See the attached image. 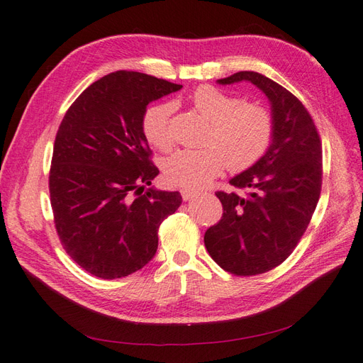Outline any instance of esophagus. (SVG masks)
Wrapping results in <instances>:
<instances>
[{"mask_svg": "<svg viewBox=\"0 0 363 363\" xmlns=\"http://www.w3.org/2000/svg\"><path fill=\"white\" fill-rule=\"evenodd\" d=\"M180 194H182V199L184 201H189V200H192V199H195V196H196V192H194L191 189H182Z\"/></svg>", "mask_w": 363, "mask_h": 363, "instance_id": "esophagus-1", "label": "esophagus"}]
</instances>
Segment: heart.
<instances>
[{
	"label": "heart",
	"mask_w": 363,
	"mask_h": 363,
	"mask_svg": "<svg viewBox=\"0 0 363 363\" xmlns=\"http://www.w3.org/2000/svg\"><path fill=\"white\" fill-rule=\"evenodd\" d=\"M192 106L211 121L200 150H179L163 163L168 183L200 189L227 167L240 172L251 168L268 151L274 121L265 106L242 101L213 86H200L191 95ZM171 103H156L142 115V133L152 147L168 151L172 145Z\"/></svg>",
	"instance_id": "b5f03b06"
}]
</instances>
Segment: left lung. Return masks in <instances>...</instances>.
<instances>
[{"label":"left lung","mask_w":363,"mask_h":363,"mask_svg":"<svg viewBox=\"0 0 363 363\" xmlns=\"http://www.w3.org/2000/svg\"><path fill=\"white\" fill-rule=\"evenodd\" d=\"M250 82L268 96L274 121L271 145L257 163L218 191L223 218L207 228L204 245L219 267L235 276H257L279 267L309 225L323 184V147L303 103L279 83L240 71L219 84Z\"/></svg>","instance_id":"left-lung-1"}]
</instances>
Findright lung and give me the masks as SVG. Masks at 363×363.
<instances>
[{"instance_id":"obj_1","label":"right lung","mask_w":363,"mask_h":363,"mask_svg":"<svg viewBox=\"0 0 363 363\" xmlns=\"http://www.w3.org/2000/svg\"><path fill=\"white\" fill-rule=\"evenodd\" d=\"M179 89L142 72H111L62 119L50 168L54 224L65 251L95 277L144 268L157 251L162 221L182 204L179 192L144 191L159 169L140 127L151 101Z\"/></svg>"}]
</instances>
